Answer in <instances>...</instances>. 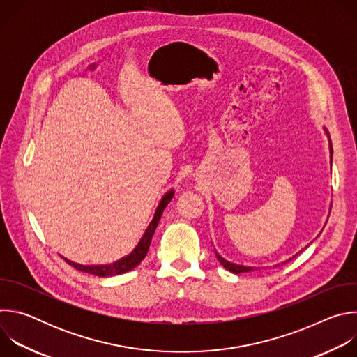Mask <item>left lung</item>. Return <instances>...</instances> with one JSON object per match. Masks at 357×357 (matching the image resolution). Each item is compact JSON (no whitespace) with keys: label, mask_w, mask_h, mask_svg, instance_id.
<instances>
[{"label":"left lung","mask_w":357,"mask_h":357,"mask_svg":"<svg viewBox=\"0 0 357 357\" xmlns=\"http://www.w3.org/2000/svg\"><path fill=\"white\" fill-rule=\"evenodd\" d=\"M325 134H328V131H326V128H325ZM328 139H329V154H331V165H332V155H333V149H332V142H331V138H329V134H328ZM328 222V220H326ZM319 236V234H318ZM215 254H216V257H218V260L220 261V264L226 268V270H229L230 273H233V274H240V273H250V271H256L259 267H250V266H243V264H236V263H231V261H227L226 259H223L220 254L215 250ZM295 256H298V252L295 254ZM295 256H292L291 259H288V260H285L284 263H280V264H285V263H288L289 260H292ZM280 264H275L274 267H277V266H280Z\"/></svg>","instance_id":"1"}]
</instances>
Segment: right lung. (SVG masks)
Listing matches in <instances>:
<instances>
[{
    "mask_svg": "<svg viewBox=\"0 0 357 357\" xmlns=\"http://www.w3.org/2000/svg\"><path fill=\"white\" fill-rule=\"evenodd\" d=\"M174 195H175V190L169 189L162 196V199L158 203V208L154 213V218H152V220L149 222V225H148L145 233L142 234L141 240L134 247V250L130 254H127L126 257H123V259H120V260H117L112 264H100V266H84V264L70 261L65 257H62V259H65L66 263L73 266L76 270L87 273V274H93V275H97V277H113V275H120V274H124L127 271H131L132 268H135L145 259L148 248H149V244H151V240H152V236H154V233H155V229L160 223L162 212L168 206V203L171 202Z\"/></svg>",
    "mask_w": 357,
    "mask_h": 357,
    "instance_id": "obj_1",
    "label": "right lung"
}]
</instances>
